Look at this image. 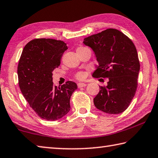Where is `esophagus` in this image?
<instances>
[{
  "instance_id": "34e87169",
  "label": "esophagus",
  "mask_w": 158,
  "mask_h": 158,
  "mask_svg": "<svg viewBox=\"0 0 158 158\" xmlns=\"http://www.w3.org/2000/svg\"><path fill=\"white\" fill-rule=\"evenodd\" d=\"M77 85H78V88H82V87H85L86 86L87 84H85V83H79L78 84H77Z\"/></svg>"
}]
</instances>
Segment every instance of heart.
I'll return each instance as SVG.
<instances>
[{
  "label": "heart",
  "mask_w": 158,
  "mask_h": 158,
  "mask_svg": "<svg viewBox=\"0 0 158 158\" xmlns=\"http://www.w3.org/2000/svg\"><path fill=\"white\" fill-rule=\"evenodd\" d=\"M81 48H85L81 47V48H79L78 49H81ZM85 73H84V72H79V73H78L76 74V78L77 79H79V80L84 79L85 78Z\"/></svg>",
  "instance_id": "obj_1"
}]
</instances>
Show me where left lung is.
<instances>
[{
	"mask_svg": "<svg viewBox=\"0 0 158 158\" xmlns=\"http://www.w3.org/2000/svg\"><path fill=\"white\" fill-rule=\"evenodd\" d=\"M99 63L94 78H108L106 86L94 98L95 107L108 114H119L128 106L135 94L140 65L133 41L116 29H107L85 38Z\"/></svg>",
	"mask_w": 158,
	"mask_h": 158,
	"instance_id": "left-lung-1",
	"label": "left lung"
}]
</instances>
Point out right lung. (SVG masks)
Returning a JSON list of instances; mask_svg holds the SVG:
<instances>
[{
  "label": "right lung",
  "instance_id": "obj_1",
  "mask_svg": "<svg viewBox=\"0 0 158 158\" xmlns=\"http://www.w3.org/2000/svg\"><path fill=\"white\" fill-rule=\"evenodd\" d=\"M66 44L52 39H36L25 45L19 59V85L30 106L41 118L55 121L70 110V99L77 89L68 81L61 87L53 85L52 72L61 64Z\"/></svg>",
  "mask_w": 158,
  "mask_h": 158
}]
</instances>
